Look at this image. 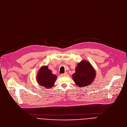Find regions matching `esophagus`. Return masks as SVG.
Instances as JSON below:
<instances>
[{
  "mask_svg": "<svg viewBox=\"0 0 127 127\" xmlns=\"http://www.w3.org/2000/svg\"><path fill=\"white\" fill-rule=\"evenodd\" d=\"M67 75V72H64V74H62V76H66Z\"/></svg>",
  "mask_w": 127,
  "mask_h": 127,
  "instance_id": "34e87169",
  "label": "esophagus"
}]
</instances>
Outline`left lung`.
<instances>
[{"mask_svg": "<svg viewBox=\"0 0 127 127\" xmlns=\"http://www.w3.org/2000/svg\"><path fill=\"white\" fill-rule=\"evenodd\" d=\"M95 71L89 62L84 60L79 63L75 67V72L72 74V79L78 86L87 87L94 81Z\"/></svg>", "mask_w": 127, "mask_h": 127, "instance_id": "obj_1", "label": "left lung"}]
</instances>
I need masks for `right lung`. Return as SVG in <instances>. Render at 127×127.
<instances>
[{
  "label": "right lung",
  "instance_id": "right-lung-1",
  "mask_svg": "<svg viewBox=\"0 0 127 127\" xmlns=\"http://www.w3.org/2000/svg\"><path fill=\"white\" fill-rule=\"evenodd\" d=\"M57 78V75L53 74L47 66L41 67L37 74V82L41 87L50 89L53 87Z\"/></svg>",
  "mask_w": 127,
  "mask_h": 127
}]
</instances>
